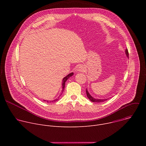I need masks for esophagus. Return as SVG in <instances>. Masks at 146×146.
<instances>
[{"mask_svg":"<svg viewBox=\"0 0 146 146\" xmlns=\"http://www.w3.org/2000/svg\"><path fill=\"white\" fill-rule=\"evenodd\" d=\"M84 70H85V68L82 65H80L78 68V69H77V71H78V72H84Z\"/></svg>","mask_w":146,"mask_h":146,"instance_id":"obj_1","label":"esophagus"}]
</instances>
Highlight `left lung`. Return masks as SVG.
<instances>
[{
    "instance_id": "obj_1",
    "label": "left lung",
    "mask_w": 146,
    "mask_h": 146,
    "mask_svg": "<svg viewBox=\"0 0 146 146\" xmlns=\"http://www.w3.org/2000/svg\"><path fill=\"white\" fill-rule=\"evenodd\" d=\"M125 54L127 55V56L128 58V56H129V54H128V49L126 48L125 51ZM86 93H87V98L91 101V102H97V103H100V102H103L105 100H107L108 99H109V98H107V99H96V98H94L93 96H92L89 93L88 91L87 90V88L86 90Z\"/></svg>"
}]
</instances>
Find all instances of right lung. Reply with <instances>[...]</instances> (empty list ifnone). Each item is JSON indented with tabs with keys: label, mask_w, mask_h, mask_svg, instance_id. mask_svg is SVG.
<instances>
[{
	"label": "right lung",
	"mask_w": 146,
	"mask_h": 146,
	"mask_svg": "<svg viewBox=\"0 0 146 146\" xmlns=\"http://www.w3.org/2000/svg\"><path fill=\"white\" fill-rule=\"evenodd\" d=\"M74 74V73L72 72V73H69L68 75H67L66 76H65L64 78H63V80H62V93H63V92H64V89H65V82H66V81L68 80V79L69 78V77H70L71 76H72ZM58 97V98H59ZM58 98H57L56 99H54V100H52V102H55L56 100H58ZM44 101H46V102H47L48 103L49 102V101L48 100H44ZM51 101H50V102H51Z\"/></svg>",
	"instance_id": "obj_1"
}]
</instances>
